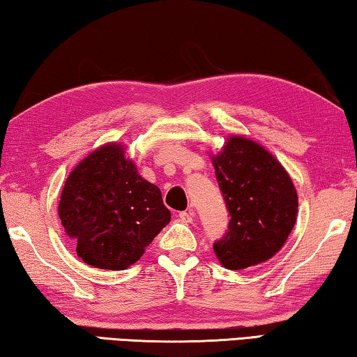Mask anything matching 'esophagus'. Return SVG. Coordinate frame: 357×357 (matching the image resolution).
Instances as JSON below:
<instances>
[{
	"label": "esophagus",
	"mask_w": 357,
	"mask_h": 357,
	"mask_svg": "<svg viewBox=\"0 0 357 357\" xmlns=\"http://www.w3.org/2000/svg\"><path fill=\"white\" fill-rule=\"evenodd\" d=\"M193 219V211H183V213H179V220L184 222V223H190Z\"/></svg>",
	"instance_id": "esophagus-1"
}]
</instances>
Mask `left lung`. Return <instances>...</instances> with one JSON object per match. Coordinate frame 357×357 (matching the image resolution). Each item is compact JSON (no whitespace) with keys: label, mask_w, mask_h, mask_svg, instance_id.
Listing matches in <instances>:
<instances>
[{"label":"left lung","mask_w":357,"mask_h":357,"mask_svg":"<svg viewBox=\"0 0 357 357\" xmlns=\"http://www.w3.org/2000/svg\"><path fill=\"white\" fill-rule=\"evenodd\" d=\"M229 211L228 233L214 244L222 266L238 271L268 261L285 245L298 217L288 172L261 144L231 135L211 154Z\"/></svg>","instance_id":"left-lung-1"}]
</instances>
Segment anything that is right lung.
<instances>
[{"label": "right lung", "mask_w": 357, "mask_h": 357, "mask_svg": "<svg viewBox=\"0 0 357 357\" xmlns=\"http://www.w3.org/2000/svg\"><path fill=\"white\" fill-rule=\"evenodd\" d=\"M58 214L77 255L94 268L123 271L172 219L160 189L138 174L124 144L105 143L66 179Z\"/></svg>", "instance_id": "right-lung-1"}]
</instances>
